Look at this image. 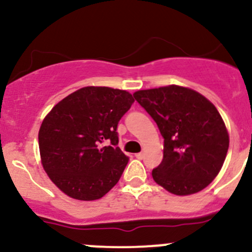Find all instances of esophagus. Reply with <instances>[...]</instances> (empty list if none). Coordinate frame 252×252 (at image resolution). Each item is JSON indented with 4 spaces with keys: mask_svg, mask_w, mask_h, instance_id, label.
Listing matches in <instances>:
<instances>
[{
    "mask_svg": "<svg viewBox=\"0 0 252 252\" xmlns=\"http://www.w3.org/2000/svg\"><path fill=\"white\" fill-rule=\"evenodd\" d=\"M135 157L138 159H142V158H144V152H139V154H135Z\"/></svg>",
    "mask_w": 252,
    "mask_h": 252,
    "instance_id": "obj_1",
    "label": "esophagus"
}]
</instances>
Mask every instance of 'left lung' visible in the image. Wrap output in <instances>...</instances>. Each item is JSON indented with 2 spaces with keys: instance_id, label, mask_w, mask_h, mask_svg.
<instances>
[{
  "instance_id": "1",
  "label": "left lung",
  "mask_w": 252,
  "mask_h": 252,
  "mask_svg": "<svg viewBox=\"0 0 252 252\" xmlns=\"http://www.w3.org/2000/svg\"><path fill=\"white\" fill-rule=\"evenodd\" d=\"M164 139L163 159L152 171L157 184L174 195L205 189L220 173L229 135L217 108L196 91L178 85L134 94Z\"/></svg>"
}]
</instances>
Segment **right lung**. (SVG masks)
<instances>
[{"label":"right lung","instance_id":"obj_1","mask_svg":"<svg viewBox=\"0 0 252 252\" xmlns=\"http://www.w3.org/2000/svg\"><path fill=\"white\" fill-rule=\"evenodd\" d=\"M133 102L126 90L86 86L45 117L39 131L42 166L65 195L93 201L118 183L129 157L117 146V126Z\"/></svg>","mask_w":252,"mask_h":252}]
</instances>
